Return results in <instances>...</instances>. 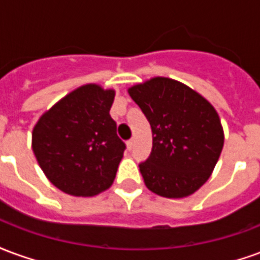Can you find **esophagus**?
Segmentation results:
<instances>
[{"label": "esophagus", "mask_w": 260, "mask_h": 260, "mask_svg": "<svg viewBox=\"0 0 260 260\" xmlns=\"http://www.w3.org/2000/svg\"><path fill=\"white\" fill-rule=\"evenodd\" d=\"M135 146V141L134 139H129V141L126 142V147H128V150H132Z\"/></svg>", "instance_id": "34e87169"}]
</instances>
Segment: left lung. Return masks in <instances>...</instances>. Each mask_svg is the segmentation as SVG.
<instances>
[{
    "label": "left lung",
    "mask_w": 260,
    "mask_h": 260,
    "mask_svg": "<svg viewBox=\"0 0 260 260\" xmlns=\"http://www.w3.org/2000/svg\"><path fill=\"white\" fill-rule=\"evenodd\" d=\"M128 91L152 126V152L139 163L147 188L164 198L198 191L223 149L216 110L188 86L169 78H153Z\"/></svg>",
    "instance_id": "8db88e82"
}]
</instances>
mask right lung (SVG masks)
<instances>
[{
	"label": "right lung",
	"instance_id": "1",
	"mask_svg": "<svg viewBox=\"0 0 260 260\" xmlns=\"http://www.w3.org/2000/svg\"><path fill=\"white\" fill-rule=\"evenodd\" d=\"M114 90L76 89L43 114L31 146L51 184L65 193L93 196L113 184L125 143L110 115Z\"/></svg>",
	"mask_w": 260,
	"mask_h": 260
}]
</instances>
